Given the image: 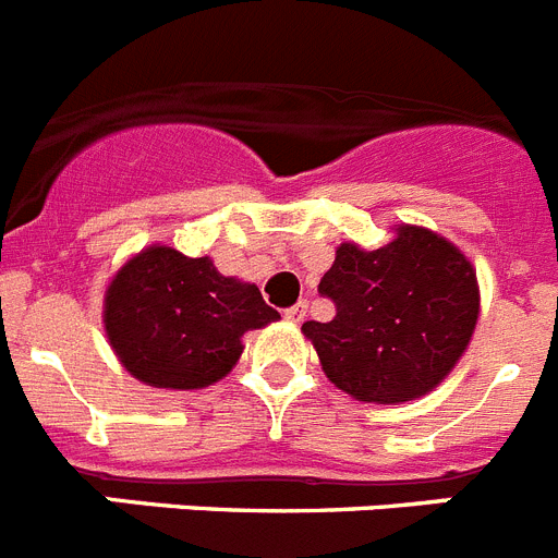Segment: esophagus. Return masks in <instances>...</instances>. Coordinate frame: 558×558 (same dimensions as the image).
Returning <instances> with one entry per match:
<instances>
[{"label":"esophagus","mask_w":558,"mask_h":558,"mask_svg":"<svg viewBox=\"0 0 558 558\" xmlns=\"http://www.w3.org/2000/svg\"><path fill=\"white\" fill-rule=\"evenodd\" d=\"M304 315H307V302H295L293 307L284 310V318H288L290 324H302Z\"/></svg>","instance_id":"34e87169"}]
</instances>
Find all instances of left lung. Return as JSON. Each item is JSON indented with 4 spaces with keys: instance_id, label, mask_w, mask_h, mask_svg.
<instances>
[{
    "instance_id": "8db88e82",
    "label": "left lung",
    "mask_w": 558,
    "mask_h": 558,
    "mask_svg": "<svg viewBox=\"0 0 558 558\" xmlns=\"http://www.w3.org/2000/svg\"><path fill=\"white\" fill-rule=\"evenodd\" d=\"M318 293L332 322H307L322 368L360 402L425 397L456 368L481 313V290L461 248L422 226H399L383 248L340 243Z\"/></svg>"
}]
</instances>
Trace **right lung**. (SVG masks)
I'll use <instances>...</instances> for the list:
<instances>
[{"instance_id": "1", "label": "right lung", "mask_w": 558, "mask_h": 558, "mask_svg": "<svg viewBox=\"0 0 558 558\" xmlns=\"http://www.w3.org/2000/svg\"><path fill=\"white\" fill-rule=\"evenodd\" d=\"M256 284L223 276L209 256L147 245L106 290L108 343L133 377L192 391L223 379L243 354V335L276 322Z\"/></svg>"}]
</instances>
